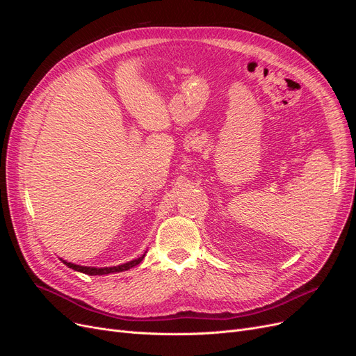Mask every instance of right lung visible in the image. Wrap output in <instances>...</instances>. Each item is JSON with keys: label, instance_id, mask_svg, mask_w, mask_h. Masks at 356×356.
<instances>
[{"label": "right lung", "instance_id": "obj_1", "mask_svg": "<svg viewBox=\"0 0 356 356\" xmlns=\"http://www.w3.org/2000/svg\"><path fill=\"white\" fill-rule=\"evenodd\" d=\"M145 255V254H144ZM144 255L143 257H139V258H136V260H132V261H129V263H124V264H122V266H115V267H101V268H96V267H83V266H77V264H72V263H67V261H63L65 263L68 267H71V268H74V270H77V272H81V273H86V275H90V276H93V275H108V273H115V272H124V270H129V268L131 267H135L136 264H139L143 261V258H144Z\"/></svg>", "mask_w": 356, "mask_h": 356}]
</instances>
